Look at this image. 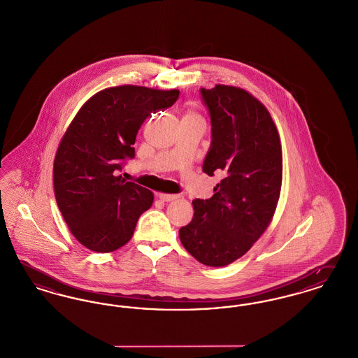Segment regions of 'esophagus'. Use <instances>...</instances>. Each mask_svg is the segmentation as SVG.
I'll list each match as a JSON object with an SVG mask.
<instances>
[{
  "label": "esophagus",
  "mask_w": 358,
  "mask_h": 358,
  "mask_svg": "<svg viewBox=\"0 0 358 358\" xmlns=\"http://www.w3.org/2000/svg\"><path fill=\"white\" fill-rule=\"evenodd\" d=\"M157 196H159L163 202H172V201H175V199L179 198V195H176V194H157Z\"/></svg>",
  "instance_id": "1"
}]
</instances>
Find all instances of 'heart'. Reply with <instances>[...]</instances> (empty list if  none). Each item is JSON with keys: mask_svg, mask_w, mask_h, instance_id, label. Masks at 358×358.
Returning a JSON list of instances; mask_svg holds the SVG:
<instances>
[{"mask_svg": "<svg viewBox=\"0 0 358 358\" xmlns=\"http://www.w3.org/2000/svg\"><path fill=\"white\" fill-rule=\"evenodd\" d=\"M194 115H195V114H194Z\"/></svg>", "mask_w": 358, "mask_h": 358, "instance_id": "heart-1", "label": "heart"}]
</instances>
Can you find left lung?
<instances>
[{
    "label": "left lung",
    "instance_id": "left-lung-1",
    "mask_svg": "<svg viewBox=\"0 0 358 358\" xmlns=\"http://www.w3.org/2000/svg\"><path fill=\"white\" fill-rule=\"evenodd\" d=\"M211 124L202 170L222 180L210 199H194L180 243L199 263L224 266L245 255L269 225L280 195L282 145L262 102L233 86L199 89Z\"/></svg>",
    "mask_w": 358,
    "mask_h": 358
}]
</instances>
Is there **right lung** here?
I'll use <instances>...</instances> for the list:
<instances>
[{
	"instance_id": "add662e5",
	"label": "right lung",
	"mask_w": 358,
	"mask_h": 358,
	"mask_svg": "<svg viewBox=\"0 0 358 358\" xmlns=\"http://www.w3.org/2000/svg\"><path fill=\"white\" fill-rule=\"evenodd\" d=\"M179 90L118 86L92 96L63 136L54 163L57 207L76 240L108 253L127 244L153 194L117 173L134 159L143 122L171 108Z\"/></svg>"
}]
</instances>
